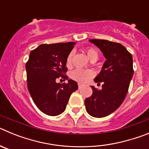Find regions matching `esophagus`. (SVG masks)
Segmentation results:
<instances>
[{"instance_id": "1", "label": "esophagus", "mask_w": 149, "mask_h": 149, "mask_svg": "<svg viewBox=\"0 0 149 149\" xmlns=\"http://www.w3.org/2000/svg\"><path fill=\"white\" fill-rule=\"evenodd\" d=\"M82 86H83L82 84L79 83V84H78V88H79V89H81V88H82Z\"/></svg>"}]
</instances>
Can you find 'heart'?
I'll return each mask as SVG.
<instances>
[{
	"label": "heart",
	"instance_id": "1",
	"mask_svg": "<svg viewBox=\"0 0 149 149\" xmlns=\"http://www.w3.org/2000/svg\"><path fill=\"white\" fill-rule=\"evenodd\" d=\"M86 54L90 60L98 57V52L93 48H89L86 49ZM73 52L71 51L68 54L65 60V64L68 68H70L72 65V58H73ZM95 75V72L92 69H84V68H75L70 73L71 78L74 81L80 83H86L93 78Z\"/></svg>",
	"mask_w": 149,
	"mask_h": 149
}]
</instances>
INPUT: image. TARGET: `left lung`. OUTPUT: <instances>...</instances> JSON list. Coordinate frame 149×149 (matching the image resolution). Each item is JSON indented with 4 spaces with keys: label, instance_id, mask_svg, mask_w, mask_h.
<instances>
[{
    "label": "left lung",
    "instance_id": "left-lung-1",
    "mask_svg": "<svg viewBox=\"0 0 149 149\" xmlns=\"http://www.w3.org/2000/svg\"><path fill=\"white\" fill-rule=\"evenodd\" d=\"M103 53L107 60L102 70L94 79L95 83H103L102 89L95 86L93 94L85 99L88 113L102 118L111 114L119 107L126 97L134 74L131 54L119 43L104 39H89Z\"/></svg>",
    "mask_w": 149,
    "mask_h": 149
}]
</instances>
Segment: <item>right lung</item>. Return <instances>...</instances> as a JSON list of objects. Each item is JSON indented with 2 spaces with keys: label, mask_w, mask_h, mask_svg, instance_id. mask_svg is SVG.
I'll return each instance as SVG.
<instances>
[{
  "label": "right lung",
  "mask_w": 149,
  "mask_h": 149,
  "mask_svg": "<svg viewBox=\"0 0 149 149\" xmlns=\"http://www.w3.org/2000/svg\"><path fill=\"white\" fill-rule=\"evenodd\" d=\"M74 42L42 44L30 51L26 63L27 88L38 108L48 116H58L65 111L77 82L69 79L67 84L56 81L68 78L65 60Z\"/></svg>",
  "instance_id": "1"
}]
</instances>
